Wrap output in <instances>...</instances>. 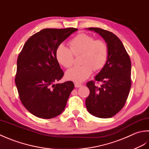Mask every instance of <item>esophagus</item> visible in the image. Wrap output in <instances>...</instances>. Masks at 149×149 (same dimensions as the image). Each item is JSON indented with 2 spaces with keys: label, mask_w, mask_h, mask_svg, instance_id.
Returning <instances> with one entry per match:
<instances>
[{
  "label": "esophagus",
  "mask_w": 149,
  "mask_h": 149,
  "mask_svg": "<svg viewBox=\"0 0 149 149\" xmlns=\"http://www.w3.org/2000/svg\"><path fill=\"white\" fill-rule=\"evenodd\" d=\"M74 86H75V87H80L82 86V84H79V83H75Z\"/></svg>",
  "instance_id": "34e87169"
}]
</instances>
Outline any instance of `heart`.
<instances>
[{"label": "heart", "mask_w": 149, "mask_h": 149, "mask_svg": "<svg viewBox=\"0 0 149 149\" xmlns=\"http://www.w3.org/2000/svg\"><path fill=\"white\" fill-rule=\"evenodd\" d=\"M70 48L63 44L56 48L55 56L60 65L65 68L73 64L74 54H82V65L74 67L66 72L67 79L76 83L85 81L92 74L93 69L98 71L105 65L108 58L107 45L104 41L96 40L86 33L77 35L69 41Z\"/></svg>", "instance_id": "1"}]
</instances>
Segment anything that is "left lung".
Here are the masks:
<instances>
[{
  "mask_svg": "<svg viewBox=\"0 0 149 149\" xmlns=\"http://www.w3.org/2000/svg\"><path fill=\"white\" fill-rule=\"evenodd\" d=\"M104 39L108 47V58L104 68L95 77L101 81L100 87L94 81L87 83L90 94L86 100L87 111L101 118L114 116L125 105L131 87V62L130 57L117 36L107 30L89 28Z\"/></svg>",
  "mask_w": 149,
  "mask_h": 149,
  "instance_id": "obj_1",
  "label": "left lung"
}]
</instances>
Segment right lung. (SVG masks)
<instances>
[{
    "instance_id": "obj_1",
    "label": "right lung",
    "mask_w": 149,
    "mask_h": 149,
    "mask_svg": "<svg viewBox=\"0 0 149 149\" xmlns=\"http://www.w3.org/2000/svg\"><path fill=\"white\" fill-rule=\"evenodd\" d=\"M78 29L47 28L30 37L17 59L15 84L21 102L35 116L50 119L64 110L74 85L55 84L63 76L56 58L59 45Z\"/></svg>"
}]
</instances>
